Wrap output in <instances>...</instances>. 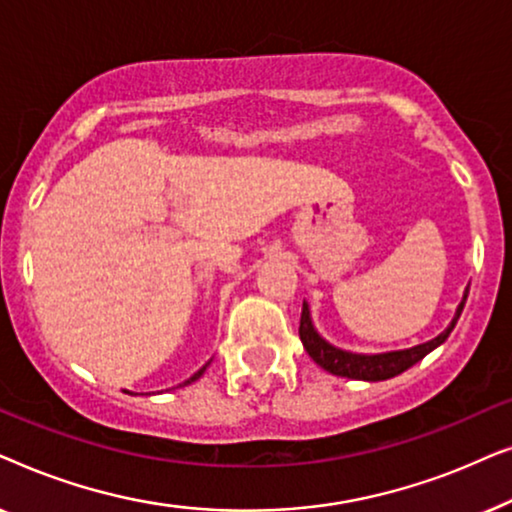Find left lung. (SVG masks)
Segmentation results:
<instances>
[{"mask_svg":"<svg viewBox=\"0 0 512 512\" xmlns=\"http://www.w3.org/2000/svg\"><path fill=\"white\" fill-rule=\"evenodd\" d=\"M468 298V286L464 291V298L457 305V312L450 321V326L445 328L443 333L436 335V338L429 342H422V345L408 347V349H394V352H382V354H359V352H349V349H340L331 345V342L324 340L319 335L317 328H314L312 321V312L307 300H303V314H300V340H303L305 352L312 356V361L328 370L331 375L338 377H349V380H363V382H382L389 380V377L401 375L403 370H408L424 359L426 354L433 352V349L443 345L447 340V335L452 333V328L457 326V321L461 317V310H464Z\"/></svg>","mask_w":512,"mask_h":512,"instance_id":"8db88e82","label":"left lung"}]
</instances>
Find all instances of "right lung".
<instances>
[{"instance_id": "obj_1", "label": "right lung", "mask_w": 512, "mask_h": 512, "mask_svg": "<svg viewBox=\"0 0 512 512\" xmlns=\"http://www.w3.org/2000/svg\"><path fill=\"white\" fill-rule=\"evenodd\" d=\"M207 366H209V361L205 363V366H202V368L198 370V373H193L191 377H188V380H186V382H181V384H179V387H186V384H191V382H195V380H200V377H202V373H205V370H207ZM128 394H130V391H128Z\"/></svg>"}]
</instances>
